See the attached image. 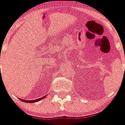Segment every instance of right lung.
I'll use <instances>...</instances> for the list:
<instances>
[{
    "mask_svg": "<svg viewBox=\"0 0 125 125\" xmlns=\"http://www.w3.org/2000/svg\"><path fill=\"white\" fill-rule=\"evenodd\" d=\"M45 97H46V96H43V97H41V98H39V99H35V100H32V101H26V100H24V99H20L21 101L24 102V103H36V102L39 101H40V100H42V99H44V98H45Z\"/></svg>",
    "mask_w": 125,
    "mask_h": 125,
    "instance_id": "1",
    "label": "right lung"
}]
</instances>
